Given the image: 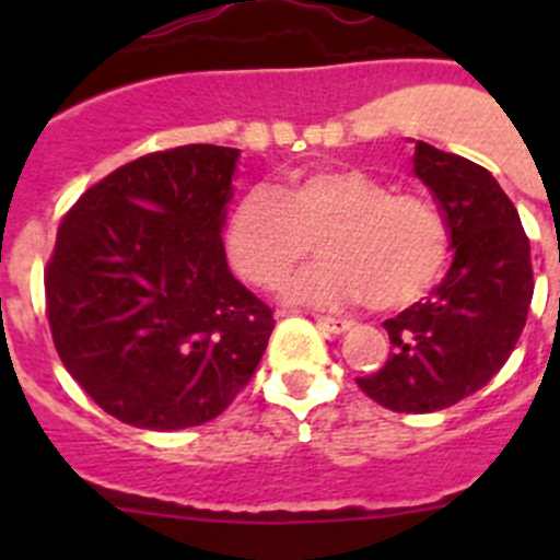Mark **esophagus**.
<instances>
[{
  "instance_id": "obj_1",
  "label": "esophagus",
  "mask_w": 560,
  "mask_h": 560,
  "mask_svg": "<svg viewBox=\"0 0 560 560\" xmlns=\"http://www.w3.org/2000/svg\"><path fill=\"white\" fill-rule=\"evenodd\" d=\"M314 322L322 327V330H327V332H343V330H349V327H352V322L338 319V316H314Z\"/></svg>"
}]
</instances>
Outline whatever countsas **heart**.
<instances>
[{
	"label": "heart",
	"instance_id": "heart-1",
	"mask_svg": "<svg viewBox=\"0 0 560 560\" xmlns=\"http://www.w3.org/2000/svg\"><path fill=\"white\" fill-rule=\"evenodd\" d=\"M325 259L287 284V298L336 308L365 301L395 312L420 301L450 262L453 233L436 200L358 167L292 173L279 191L248 189L228 222V254L254 287L273 290L301 259Z\"/></svg>",
	"mask_w": 560,
	"mask_h": 560
}]
</instances>
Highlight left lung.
<instances>
[{"instance_id": "1", "label": "left lung", "mask_w": 560, "mask_h": 560, "mask_svg": "<svg viewBox=\"0 0 560 560\" xmlns=\"http://www.w3.org/2000/svg\"><path fill=\"white\" fill-rule=\"evenodd\" d=\"M415 173L447 217L455 259L428 301L385 322L389 358L358 387L389 411L428 415L477 393L510 360L534 268L515 202L485 167L417 140Z\"/></svg>"}]
</instances>
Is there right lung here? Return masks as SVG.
Wrapping results in <instances>:
<instances>
[{
  "label": "right lung",
  "instance_id": "right-lung-1",
  "mask_svg": "<svg viewBox=\"0 0 560 560\" xmlns=\"http://www.w3.org/2000/svg\"><path fill=\"white\" fill-rule=\"evenodd\" d=\"M238 149L154 151L89 186L45 265L61 363L116 420L178 431L252 382L273 312L228 268L224 206Z\"/></svg>",
  "mask_w": 560,
  "mask_h": 560
}]
</instances>
